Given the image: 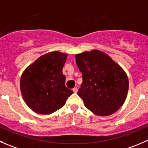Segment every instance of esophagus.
I'll use <instances>...</instances> for the list:
<instances>
[{
	"label": "esophagus",
	"instance_id": "34e87169",
	"mask_svg": "<svg viewBox=\"0 0 148 148\" xmlns=\"http://www.w3.org/2000/svg\"><path fill=\"white\" fill-rule=\"evenodd\" d=\"M73 92H74V93H77V91H78V89L77 88V87H74V88H73Z\"/></svg>",
	"mask_w": 148,
	"mask_h": 148
}]
</instances>
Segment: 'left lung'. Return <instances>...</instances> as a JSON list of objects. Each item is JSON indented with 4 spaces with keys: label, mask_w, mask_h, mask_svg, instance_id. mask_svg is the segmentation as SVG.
<instances>
[{
    "label": "left lung",
    "mask_w": 148,
    "mask_h": 148,
    "mask_svg": "<svg viewBox=\"0 0 148 148\" xmlns=\"http://www.w3.org/2000/svg\"><path fill=\"white\" fill-rule=\"evenodd\" d=\"M76 63L83 78L78 95L85 107L100 116L116 112L128 93L129 79L124 70L99 50L77 54Z\"/></svg>",
    "instance_id": "left-lung-1"
}]
</instances>
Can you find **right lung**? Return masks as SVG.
<instances>
[{"label": "right lung", "instance_id": "right-lung-1", "mask_svg": "<svg viewBox=\"0 0 148 148\" xmlns=\"http://www.w3.org/2000/svg\"><path fill=\"white\" fill-rule=\"evenodd\" d=\"M68 54L52 51L41 56L21 74L20 90L23 100L39 114H51L65 105L73 93L65 86L62 70Z\"/></svg>", "mask_w": 148, "mask_h": 148}]
</instances>
